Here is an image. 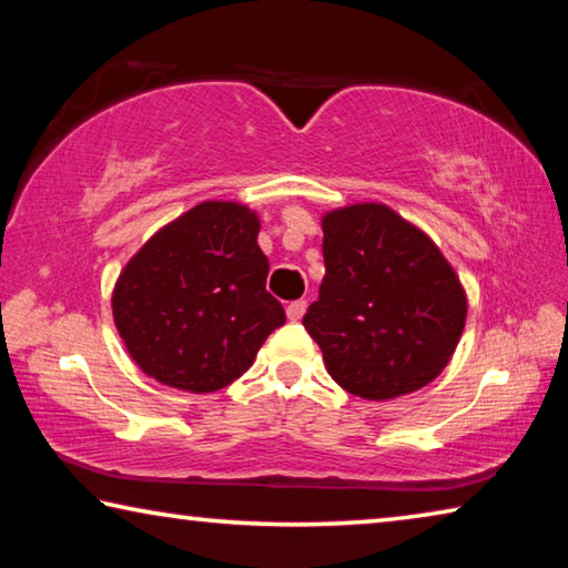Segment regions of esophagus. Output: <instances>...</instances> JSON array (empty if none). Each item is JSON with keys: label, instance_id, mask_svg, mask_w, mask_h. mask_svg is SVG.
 I'll use <instances>...</instances> for the list:
<instances>
[{"label": "esophagus", "instance_id": "1", "mask_svg": "<svg viewBox=\"0 0 568 568\" xmlns=\"http://www.w3.org/2000/svg\"><path fill=\"white\" fill-rule=\"evenodd\" d=\"M305 307H307V303L305 301H293L291 305H287V321H301L303 318V315H305Z\"/></svg>", "mask_w": 568, "mask_h": 568}]
</instances>
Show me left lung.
I'll return each mask as SVG.
<instances>
[{
    "label": "left lung",
    "mask_w": 568,
    "mask_h": 568,
    "mask_svg": "<svg viewBox=\"0 0 568 568\" xmlns=\"http://www.w3.org/2000/svg\"><path fill=\"white\" fill-rule=\"evenodd\" d=\"M325 277L303 325L331 378L390 400L446 368L466 325V291L438 245L381 203L323 215Z\"/></svg>",
    "instance_id": "left-lung-1"
}]
</instances>
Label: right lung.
I'll return each mask as SVG.
<instances>
[{
  "mask_svg": "<svg viewBox=\"0 0 568 568\" xmlns=\"http://www.w3.org/2000/svg\"><path fill=\"white\" fill-rule=\"evenodd\" d=\"M261 220L207 200L160 227L124 265L112 315L142 373L165 386L213 393L253 365L285 311L265 291Z\"/></svg>",
  "mask_w": 568,
  "mask_h": 568,
  "instance_id": "add662e5",
  "label": "right lung"
}]
</instances>
